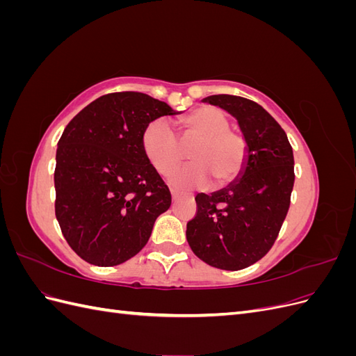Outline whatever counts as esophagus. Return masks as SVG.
Returning <instances> with one entry per match:
<instances>
[{"mask_svg":"<svg viewBox=\"0 0 356 356\" xmlns=\"http://www.w3.org/2000/svg\"><path fill=\"white\" fill-rule=\"evenodd\" d=\"M170 195H172V200H178V199H181V197L187 196V195H184V193H179V191H177V190H172Z\"/></svg>","mask_w":356,"mask_h":356,"instance_id":"esophagus-1","label":"esophagus"}]
</instances>
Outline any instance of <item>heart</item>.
Instances as JSON below:
<instances>
[{
	"label": "heart",
	"mask_w": 356,
	"mask_h": 356,
	"mask_svg": "<svg viewBox=\"0 0 356 356\" xmlns=\"http://www.w3.org/2000/svg\"><path fill=\"white\" fill-rule=\"evenodd\" d=\"M229 126L227 114L203 105L178 118L179 139L166 120L157 118L144 129L141 144L149 163L166 175L184 158L181 144L193 143L189 155L193 161L170 172V184L200 187L211 179L212 187L221 188L242 175L248 160L245 136Z\"/></svg>",
	"instance_id": "heart-1"
}]
</instances>
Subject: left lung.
Masks as SVG:
<instances>
[{
    "label": "left lung",
    "instance_id": "8db88e82",
    "mask_svg": "<svg viewBox=\"0 0 356 356\" xmlns=\"http://www.w3.org/2000/svg\"><path fill=\"white\" fill-rule=\"evenodd\" d=\"M203 102L236 117L248 143V160L229 187L196 196L187 242L207 264L241 270L270 251L282 227L296 178L293 147L275 118L251 99L212 95Z\"/></svg>",
    "mask_w": 356,
    "mask_h": 356
}]
</instances>
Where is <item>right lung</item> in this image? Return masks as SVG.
<instances>
[{
  "mask_svg": "<svg viewBox=\"0 0 356 356\" xmlns=\"http://www.w3.org/2000/svg\"><path fill=\"white\" fill-rule=\"evenodd\" d=\"M178 114L139 92H115L83 108L56 149L55 213L63 238L84 261H127L148 242L170 191L147 159L141 136L161 115Z\"/></svg>",
  "mask_w": 356,
  "mask_h": 356,
  "instance_id": "1",
  "label": "right lung"
}]
</instances>
